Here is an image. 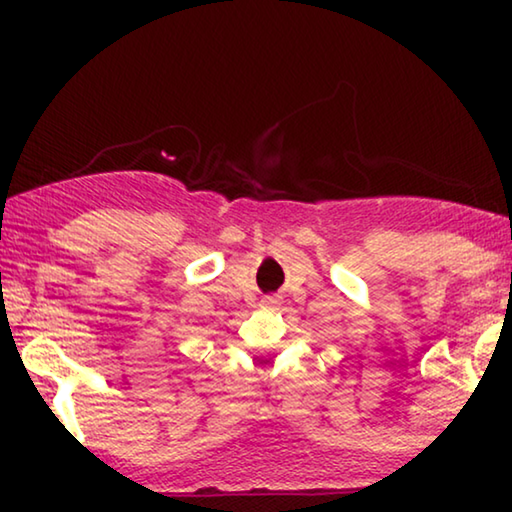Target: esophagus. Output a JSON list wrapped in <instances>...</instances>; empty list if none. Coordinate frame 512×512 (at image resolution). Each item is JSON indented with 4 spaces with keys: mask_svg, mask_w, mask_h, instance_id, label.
Segmentation results:
<instances>
[{
    "mask_svg": "<svg viewBox=\"0 0 512 512\" xmlns=\"http://www.w3.org/2000/svg\"><path fill=\"white\" fill-rule=\"evenodd\" d=\"M262 305H264L266 309H275L277 305H280V300H277L275 296H266V298L262 300Z\"/></svg>",
    "mask_w": 512,
    "mask_h": 512,
    "instance_id": "esophagus-1",
    "label": "esophagus"
}]
</instances>
